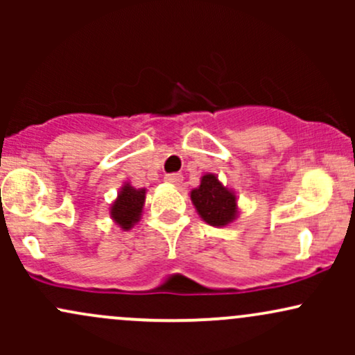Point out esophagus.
I'll return each instance as SVG.
<instances>
[{"label": "esophagus", "instance_id": "esophagus-1", "mask_svg": "<svg viewBox=\"0 0 355 355\" xmlns=\"http://www.w3.org/2000/svg\"><path fill=\"white\" fill-rule=\"evenodd\" d=\"M182 180H183V175L182 173H168V175H165V182L173 183V185H178V183H182Z\"/></svg>", "mask_w": 355, "mask_h": 355}]
</instances>
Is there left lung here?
<instances>
[{
	"label": "left lung",
	"instance_id": "left-lung-1",
	"mask_svg": "<svg viewBox=\"0 0 355 355\" xmlns=\"http://www.w3.org/2000/svg\"><path fill=\"white\" fill-rule=\"evenodd\" d=\"M191 202L209 225L222 227L230 223L237 214L235 195L227 190L215 175H203L200 187L191 191Z\"/></svg>",
	"mask_w": 355,
	"mask_h": 355
}]
</instances>
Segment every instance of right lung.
<instances>
[{"label": "right lung", "mask_w": 355, "mask_h": 355, "mask_svg": "<svg viewBox=\"0 0 355 355\" xmlns=\"http://www.w3.org/2000/svg\"><path fill=\"white\" fill-rule=\"evenodd\" d=\"M145 202V190L125 185L115 203L112 205V217L121 229L128 230L140 217Z\"/></svg>", "instance_id": "add662e5"}]
</instances>
